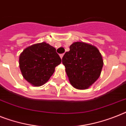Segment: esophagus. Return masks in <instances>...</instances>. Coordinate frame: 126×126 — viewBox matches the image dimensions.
I'll list each match as a JSON object with an SVG mask.
<instances>
[{
  "label": "esophagus",
  "instance_id": "34e87169",
  "mask_svg": "<svg viewBox=\"0 0 126 126\" xmlns=\"http://www.w3.org/2000/svg\"><path fill=\"white\" fill-rule=\"evenodd\" d=\"M63 56H64V54H60V58H61V59H62V58H63Z\"/></svg>",
  "mask_w": 126,
  "mask_h": 126
}]
</instances>
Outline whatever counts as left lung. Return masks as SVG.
<instances>
[{
  "mask_svg": "<svg viewBox=\"0 0 126 126\" xmlns=\"http://www.w3.org/2000/svg\"><path fill=\"white\" fill-rule=\"evenodd\" d=\"M70 83L78 89H86L100 77L103 60L97 48L83 42L70 46L62 58Z\"/></svg>",
  "mask_w": 126,
  "mask_h": 126,
  "instance_id": "left-lung-1",
  "label": "left lung"
}]
</instances>
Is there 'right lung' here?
Masks as SVG:
<instances>
[{"label": "right lung", "mask_w": 126, "mask_h": 126, "mask_svg": "<svg viewBox=\"0 0 126 126\" xmlns=\"http://www.w3.org/2000/svg\"><path fill=\"white\" fill-rule=\"evenodd\" d=\"M61 63L56 48L45 42L28 47L19 56V66L23 77L37 87L45 84Z\"/></svg>", "instance_id": "right-lung-1"}]
</instances>
